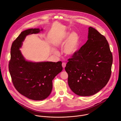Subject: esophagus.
<instances>
[{
	"label": "esophagus",
	"mask_w": 121,
	"mask_h": 121,
	"mask_svg": "<svg viewBox=\"0 0 121 121\" xmlns=\"http://www.w3.org/2000/svg\"><path fill=\"white\" fill-rule=\"evenodd\" d=\"M66 65V63H62V67H63V68H65Z\"/></svg>",
	"instance_id": "1"
}]
</instances>
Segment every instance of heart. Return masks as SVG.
Returning a JSON list of instances; mask_svg holds the SVG:
<instances>
[{
	"instance_id": "heart-1",
	"label": "heart",
	"mask_w": 121,
	"mask_h": 121,
	"mask_svg": "<svg viewBox=\"0 0 121 121\" xmlns=\"http://www.w3.org/2000/svg\"><path fill=\"white\" fill-rule=\"evenodd\" d=\"M79 43V35L75 32H73L70 34L67 32L58 36L54 41L53 44L56 48L62 47L64 44V53L66 56H72L77 51Z\"/></svg>"
}]
</instances>
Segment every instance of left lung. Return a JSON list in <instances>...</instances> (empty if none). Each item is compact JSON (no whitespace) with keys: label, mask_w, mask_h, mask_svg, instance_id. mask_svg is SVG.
<instances>
[{"label":"left lung","mask_w":121,"mask_h":121,"mask_svg":"<svg viewBox=\"0 0 121 121\" xmlns=\"http://www.w3.org/2000/svg\"><path fill=\"white\" fill-rule=\"evenodd\" d=\"M68 61V84L78 95H93L109 80L112 55L106 38L94 28H88V40Z\"/></svg>","instance_id":"left-lung-1"}]
</instances>
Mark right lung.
Masks as SVG:
<instances>
[{
  "mask_svg": "<svg viewBox=\"0 0 121 121\" xmlns=\"http://www.w3.org/2000/svg\"><path fill=\"white\" fill-rule=\"evenodd\" d=\"M42 30L30 29L21 33L12 44L9 65L12 81L16 89L26 98L37 101L48 97L52 88V81L63 70L61 61H28L19 50L26 36L38 34Z\"/></svg>",
  "mask_w": 121,
  "mask_h": 121,
  "instance_id": "add662e5",
  "label": "right lung"
}]
</instances>
